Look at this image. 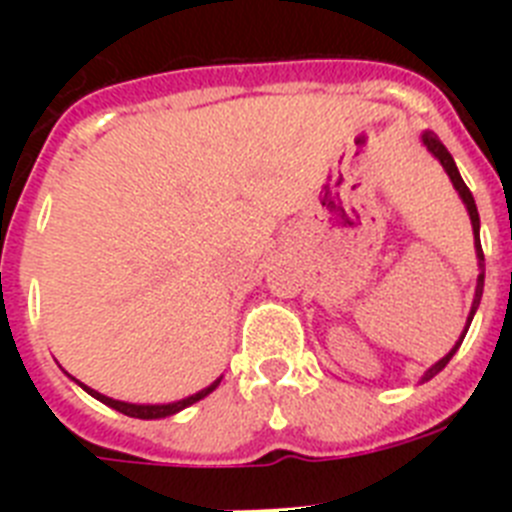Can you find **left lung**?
<instances>
[{
  "mask_svg": "<svg viewBox=\"0 0 512 512\" xmlns=\"http://www.w3.org/2000/svg\"><path fill=\"white\" fill-rule=\"evenodd\" d=\"M420 140H423V146L428 148V151H431V156H433V158H438V164H441V166H443V171H446V174H449L451 184H454V189H456V192H459L461 202H464V207H467V212H469V220H472V233H474V251H477V261H479V277H477V289H474V300H472V310H469L467 325H464V330H461L459 341L454 343V348H451L449 354L443 356V359H438L436 364H433L431 369H428V372L423 374V377H420V382H428V379H433V377H436L438 372H441L443 366L449 364V361H451V356H454L456 351H459L461 341H464V336H467L469 325H472L474 312H477V307H479V300H482V289H485V253H482V243H479V212H477V205H474V197H472V192H469V187H467V184H464V179H461L459 169H456V164H454V156H451V153L446 151V146H443L441 140H438V135H436V133H431V130H425V133L420 135Z\"/></svg>",
  "mask_w": 512,
  "mask_h": 512,
  "instance_id": "obj_1",
  "label": "left lung"
}]
</instances>
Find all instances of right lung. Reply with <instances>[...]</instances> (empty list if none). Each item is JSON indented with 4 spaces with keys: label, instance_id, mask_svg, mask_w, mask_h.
I'll list each match as a JSON object with an SVG mask.
<instances>
[{
    "label": "right lung",
    "instance_id": "add662e5",
    "mask_svg": "<svg viewBox=\"0 0 512 512\" xmlns=\"http://www.w3.org/2000/svg\"><path fill=\"white\" fill-rule=\"evenodd\" d=\"M69 377H71V374H69ZM71 379H74V377H71ZM220 379H223V377H217L215 382H212V384H207L205 390L194 392V395L184 397V400H176V402H164V405H138V402H122V400H112V397H107V395H102V392L92 390V387H87V384H81L79 379H74V382L79 384L81 390H84V392H89V395H92L94 400L104 402V405H107V408L117 410V413H122V415H130V418H140V420H158V418H169V415H176V413H179V410H184V408H189V405H194V402H200L202 397H207V395H210L212 390H215L217 384H220Z\"/></svg>",
    "mask_w": 512,
    "mask_h": 512
}]
</instances>
